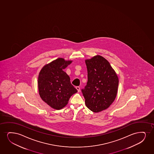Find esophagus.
Here are the masks:
<instances>
[{
  "mask_svg": "<svg viewBox=\"0 0 154 154\" xmlns=\"http://www.w3.org/2000/svg\"><path fill=\"white\" fill-rule=\"evenodd\" d=\"M76 90H78V92H80V88L79 87V86H76Z\"/></svg>",
  "mask_w": 154,
  "mask_h": 154,
  "instance_id": "34e87169",
  "label": "esophagus"
}]
</instances>
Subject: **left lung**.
<instances>
[{"label":"left lung","instance_id":"obj_1","mask_svg":"<svg viewBox=\"0 0 154 154\" xmlns=\"http://www.w3.org/2000/svg\"><path fill=\"white\" fill-rule=\"evenodd\" d=\"M88 81L82 92L86 106L98 112L111 105L117 96L119 80L109 62L97 55L85 60Z\"/></svg>","mask_w":154,"mask_h":154}]
</instances>
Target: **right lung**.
I'll list each match as a JSON object with an SVG mask.
<instances>
[{
  "instance_id": "right-lung-1",
  "label": "right lung",
  "mask_w": 154,
  "mask_h": 154,
  "mask_svg": "<svg viewBox=\"0 0 154 154\" xmlns=\"http://www.w3.org/2000/svg\"><path fill=\"white\" fill-rule=\"evenodd\" d=\"M72 61L59 58L43 66L39 72V95L43 101L54 109L63 108L68 103L71 96L78 92L71 83L69 76L63 70Z\"/></svg>"
}]
</instances>
